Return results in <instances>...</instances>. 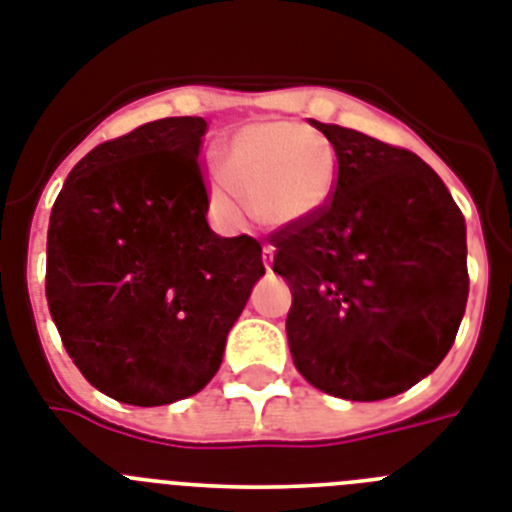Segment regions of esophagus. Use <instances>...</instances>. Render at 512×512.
Instances as JSON below:
<instances>
[{"label":"esophagus","instance_id":"34e87169","mask_svg":"<svg viewBox=\"0 0 512 512\" xmlns=\"http://www.w3.org/2000/svg\"><path fill=\"white\" fill-rule=\"evenodd\" d=\"M261 259H264L266 269H272V264H274V248L272 246H264V251H261Z\"/></svg>","mask_w":512,"mask_h":512}]
</instances>
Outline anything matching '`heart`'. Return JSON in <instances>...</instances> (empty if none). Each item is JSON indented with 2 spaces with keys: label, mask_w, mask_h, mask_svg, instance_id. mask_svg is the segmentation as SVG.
Listing matches in <instances>:
<instances>
[{
  "label": "heart",
  "mask_w": 512,
  "mask_h": 512,
  "mask_svg": "<svg viewBox=\"0 0 512 512\" xmlns=\"http://www.w3.org/2000/svg\"><path fill=\"white\" fill-rule=\"evenodd\" d=\"M339 160L331 142L295 121H253L225 144L222 168H214V199L230 217L248 209L269 227H287L316 217L331 202Z\"/></svg>",
  "instance_id": "obj_1"
}]
</instances>
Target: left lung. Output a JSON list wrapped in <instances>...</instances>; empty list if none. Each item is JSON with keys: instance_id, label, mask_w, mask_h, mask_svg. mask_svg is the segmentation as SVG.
Returning a JSON list of instances; mask_svg holds the SVG:
<instances>
[{"instance_id": "8db88e82", "label": "left lung", "mask_w": 512, "mask_h": 512, "mask_svg": "<svg viewBox=\"0 0 512 512\" xmlns=\"http://www.w3.org/2000/svg\"><path fill=\"white\" fill-rule=\"evenodd\" d=\"M310 124L334 147L339 178L316 217L269 235L292 290V362L339 399H391L456 342L469 298L464 214L414 152Z\"/></svg>"}]
</instances>
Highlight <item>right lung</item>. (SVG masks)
<instances>
[{"label": "right lung", "instance_id": "1", "mask_svg": "<svg viewBox=\"0 0 512 512\" xmlns=\"http://www.w3.org/2000/svg\"><path fill=\"white\" fill-rule=\"evenodd\" d=\"M204 131L173 116L98 144L51 209L48 310L80 373L124 404L202 391L266 272L259 240L209 227Z\"/></svg>", "mask_w": 512, "mask_h": 512}]
</instances>
